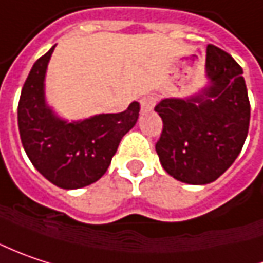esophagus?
I'll list each match as a JSON object with an SVG mask.
<instances>
[{"label": "esophagus", "instance_id": "obj_1", "mask_svg": "<svg viewBox=\"0 0 263 263\" xmlns=\"http://www.w3.org/2000/svg\"><path fill=\"white\" fill-rule=\"evenodd\" d=\"M155 102H157V99L154 98L152 95L143 96V98L140 99V108H142V111H151L152 108L155 106Z\"/></svg>", "mask_w": 263, "mask_h": 263}]
</instances>
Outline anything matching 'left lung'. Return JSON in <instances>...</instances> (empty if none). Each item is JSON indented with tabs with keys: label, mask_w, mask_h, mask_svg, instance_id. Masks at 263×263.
Listing matches in <instances>:
<instances>
[{
	"label": "left lung",
	"mask_w": 263,
	"mask_h": 263,
	"mask_svg": "<svg viewBox=\"0 0 263 263\" xmlns=\"http://www.w3.org/2000/svg\"><path fill=\"white\" fill-rule=\"evenodd\" d=\"M207 86L188 98H165L155 106L163 133L155 145L165 172L190 185L223 175L241 152L250 103L241 66L216 46H207Z\"/></svg>",
	"instance_id": "8db88e82"
}]
</instances>
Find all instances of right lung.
I'll return each mask as SVG.
<instances>
[{"mask_svg": "<svg viewBox=\"0 0 263 263\" xmlns=\"http://www.w3.org/2000/svg\"><path fill=\"white\" fill-rule=\"evenodd\" d=\"M53 46L33 63L17 108L23 149L33 167L63 190H78L105 175L120 140L139 118L140 105L132 102L124 112L99 114L68 121L46 99V73Z\"/></svg>", "mask_w": 263, "mask_h": 263, "instance_id": "1", "label": "right lung"}]
</instances>
